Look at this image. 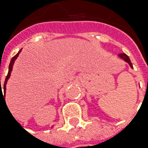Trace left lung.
Here are the masks:
<instances>
[{
	"label": "left lung",
	"instance_id": "obj_1",
	"mask_svg": "<svg viewBox=\"0 0 148 148\" xmlns=\"http://www.w3.org/2000/svg\"><path fill=\"white\" fill-rule=\"evenodd\" d=\"M119 56H120V57L121 59H123V60H125V62H127L128 64H130V67H131V68H133V64H132V63H131V61H130V57H129V56H127L126 54L120 53V54H119Z\"/></svg>",
	"mask_w": 148,
	"mask_h": 148
}]
</instances>
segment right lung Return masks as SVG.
<instances>
[{"label": "right lung", "mask_w": 148, "mask_h": 148, "mask_svg": "<svg viewBox=\"0 0 148 148\" xmlns=\"http://www.w3.org/2000/svg\"><path fill=\"white\" fill-rule=\"evenodd\" d=\"M21 51H22V49H20V51H18V53L16 54L14 56L13 58L11 59V60H10V65H9V71H8V74L7 76H6V78H5V83H4V94L5 93V90H6V83H7V80L9 79V78H10V73H11V71H12V68H13V64L14 63V60H16V58L18 57V54L21 52ZM1 95H2V89H1V79H0V97ZM5 97V95H4V97H3V98ZM4 100H5V98H4Z\"/></svg>", "instance_id": "1"}]
</instances>
